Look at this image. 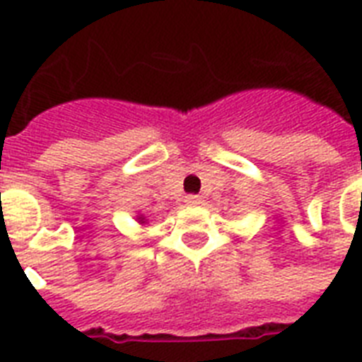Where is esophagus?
<instances>
[{"mask_svg": "<svg viewBox=\"0 0 362 362\" xmlns=\"http://www.w3.org/2000/svg\"><path fill=\"white\" fill-rule=\"evenodd\" d=\"M185 203H187L188 207H196V205L202 203V198L196 196V194H188V196H185Z\"/></svg>", "mask_w": 362, "mask_h": 362, "instance_id": "34e87169", "label": "esophagus"}]
</instances>
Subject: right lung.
<instances>
[{
    "mask_svg": "<svg viewBox=\"0 0 362 362\" xmlns=\"http://www.w3.org/2000/svg\"><path fill=\"white\" fill-rule=\"evenodd\" d=\"M134 218H136V222H139L140 226H146V223H148V218H146L144 214L136 213V216H134Z\"/></svg>",
    "mask_w": 362,
    "mask_h": 362,
    "instance_id": "add662e5",
    "label": "right lung"
}]
</instances>
